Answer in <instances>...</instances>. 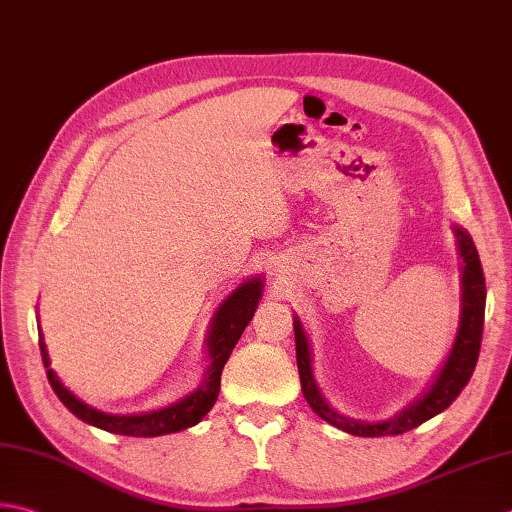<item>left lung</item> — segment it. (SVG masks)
<instances>
[{
  "instance_id": "8db88e82",
  "label": "left lung",
  "mask_w": 512,
  "mask_h": 512,
  "mask_svg": "<svg viewBox=\"0 0 512 512\" xmlns=\"http://www.w3.org/2000/svg\"><path fill=\"white\" fill-rule=\"evenodd\" d=\"M453 233L457 237V255L462 259V262H459L462 264V310H459L457 335L453 339V346H450V353L446 355L442 368L437 370V375L433 377L430 386L413 404H408L404 410H399V413L390 419H384V422H362V419H353L339 413L337 408L328 404V399L324 397L322 388L317 386V379L313 373V353H310V339L306 328L302 324V319L297 315L293 317L297 370L299 379H302V393L308 406L330 426L357 437L402 435L406 430H413L419 424L428 422L430 417L444 413L468 384L479 357V344H482L486 282L473 237H470L468 230L462 226H453Z\"/></svg>"
}]
</instances>
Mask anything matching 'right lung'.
I'll return each mask as SVG.
<instances>
[{
  "instance_id": "right-lung-1",
  "label": "right lung",
  "mask_w": 512,
  "mask_h": 512,
  "mask_svg": "<svg viewBox=\"0 0 512 512\" xmlns=\"http://www.w3.org/2000/svg\"><path fill=\"white\" fill-rule=\"evenodd\" d=\"M262 293H264V277L255 275L239 284L233 293H230L224 302L217 306L213 322H210V328H208V337H206V353H208L210 364L206 368L202 384H199L193 393L184 395L182 399H177V402L168 404L164 408L148 410V413H135V415H113L82 402V399H79L75 393H70V390L59 382L55 370L50 368V357L44 344V335H42V328H39V348H42V359L46 366L48 382L70 413L95 428L108 430V433H115V435H128V437H159V435L179 433V430L202 422L208 410L215 406L224 364L228 362V357L233 353L239 337H242L244 328L250 324V319H253L259 299H262Z\"/></svg>"
}]
</instances>
